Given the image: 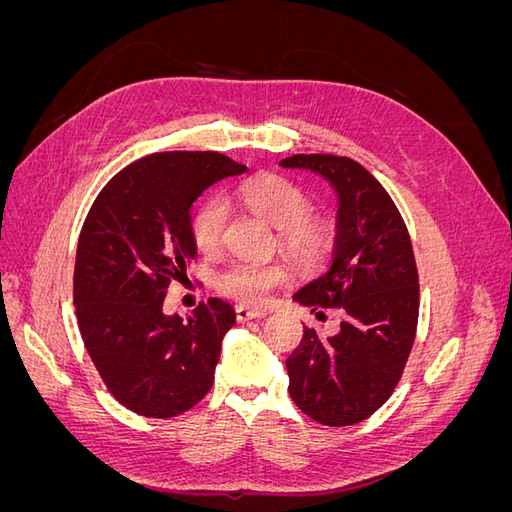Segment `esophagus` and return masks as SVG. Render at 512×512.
Wrapping results in <instances>:
<instances>
[{
  "label": "esophagus",
  "mask_w": 512,
  "mask_h": 512,
  "mask_svg": "<svg viewBox=\"0 0 512 512\" xmlns=\"http://www.w3.org/2000/svg\"><path fill=\"white\" fill-rule=\"evenodd\" d=\"M235 314H237V320H239V322L258 320V318H265V316H267L265 309H250V307H243V305H239V307L235 309Z\"/></svg>",
  "instance_id": "esophagus-1"
}]
</instances>
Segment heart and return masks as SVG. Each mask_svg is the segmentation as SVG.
Here are the masks:
<instances>
[{"label":"heart","mask_w":512,"mask_h":512,"mask_svg":"<svg viewBox=\"0 0 512 512\" xmlns=\"http://www.w3.org/2000/svg\"><path fill=\"white\" fill-rule=\"evenodd\" d=\"M235 196L258 218L277 230L284 250L301 267H316L333 252L337 239L335 224L324 215L312 213V196L299 183L282 175H256L241 181ZM228 226V205L220 196L200 203L190 220V232L198 252L218 254ZM288 280V267L280 260L232 262L218 275V290L245 305H260L273 288Z\"/></svg>","instance_id":"heart-1"}]
</instances>
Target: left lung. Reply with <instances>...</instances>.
<instances>
[{
	"label": "left lung",
	"mask_w": 512,
	"mask_h": 512,
	"mask_svg": "<svg viewBox=\"0 0 512 512\" xmlns=\"http://www.w3.org/2000/svg\"><path fill=\"white\" fill-rule=\"evenodd\" d=\"M280 164L314 170L339 198L331 267L294 301L316 316H324L322 307L346 316L333 337L303 327L299 348L286 359L288 391L322 425L361 423L395 391L416 337L418 271L408 228L389 192L359 162L297 153Z\"/></svg>",
	"instance_id": "left-lung-1"
}]
</instances>
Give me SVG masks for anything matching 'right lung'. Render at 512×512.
Returning a JSON list of instances; mask_svg holds the SVG:
<instances>
[{
  "mask_svg": "<svg viewBox=\"0 0 512 512\" xmlns=\"http://www.w3.org/2000/svg\"><path fill=\"white\" fill-rule=\"evenodd\" d=\"M245 170L215 151L151 153L119 170L87 213L74 262L76 320L106 389L136 414L179 416L213 386L235 309L209 299L183 320L162 305L196 256L194 200Z\"/></svg>",
  "mask_w": 512,
  "mask_h": 512,
  "instance_id": "1",
  "label": "right lung"
}]
</instances>
